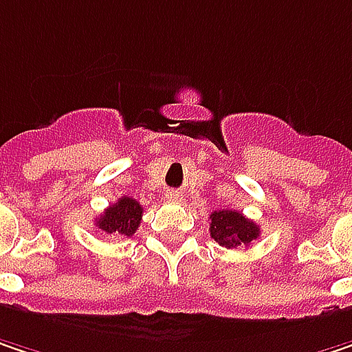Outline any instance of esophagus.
I'll use <instances>...</instances> for the list:
<instances>
[{
	"instance_id": "1",
	"label": "esophagus",
	"mask_w": 352,
	"mask_h": 352,
	"mask_svg": "<svg viewBox=\"0 0 352 352\" xmlns=\"http://www.w3.org/2000/svg\"><path fill=\"white\" fill-rule=\"evenodd\" d=\"M167 201H169V204H179V201H181V193H179V191H169V193H167Z\"/></svg>"
}]
</instances>
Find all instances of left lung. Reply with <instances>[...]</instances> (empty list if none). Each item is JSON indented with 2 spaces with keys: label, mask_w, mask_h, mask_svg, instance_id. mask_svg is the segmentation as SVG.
Masks as SVG:
<instances>
[{
  "label": "left lung",
  "mask_w": 352,
  "mask_h": 352,
  "mask_svg": "<svg viewBox=\"0 0 352 352\" xmlns=\"http://www.w3.org/2000/svg\"><path fill=\"white\" fill-rule=\"evenodd\" d=\"M209 232L219 245L236 250L256 240L260 236V226L236 209H219L209 215Z\"/></svg>",
  "instance_id": "8db88e82"
}]
</instances>
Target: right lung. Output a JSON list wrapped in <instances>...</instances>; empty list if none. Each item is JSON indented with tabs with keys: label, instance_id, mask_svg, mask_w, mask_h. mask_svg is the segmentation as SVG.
Masks as SVG:
<instances>
[{
	"label": "right lung",
	"instance_id": "obj_1",
	"mask_svg": "<svg viewBox=\"0 0 352 352\" xmlns=\"http://www.w3.org/2000/svg\"><path fill=\"white\" fill-rule=\"evenodd\" d=\"M143 208L137 199L120 197L116 204L104 209V213L96 219V228L111 236H126L131 238L141 226Z\"/></svg>",
	"mask_w": 352,
	"mask_h": 352
}]
</instances>
